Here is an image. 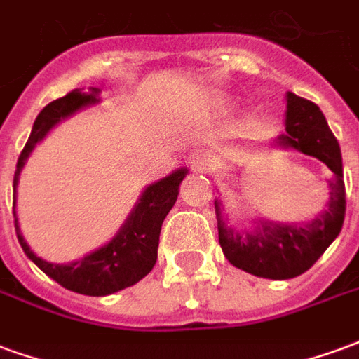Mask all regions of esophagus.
I'll list each match as a JSON object with an SVG mask.
<instances>
[{"instance_id":"34e87169","label":"esophagus","mask_w":359,"mask_h":359,"mask_svg":"<svg viewBox=\"0 0 359 359\" xmlns=\"http://www.w3.org/2000/svg\"><path fill=\"white\" fill-rule=\"evenodd\" d=\"M188 163L192 167V171L205 172L210 171L211 165H213V156H210L205 149H194L188 157Z\"/></svg>"}]
</instances>
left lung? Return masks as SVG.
I'll use <instances>...</instances> for the list:
<instances>
[{
    "label": "left lung",
    "mask_w": 359,
    "mask_h": 359,
    "mask_svg": "<svg viewBox=\"0 0 359 359\" xmlns=\"http://www.w3.org/2000/svg\"><path fill=\"white\" fill-rule=\"evenodd\" d=\"M277 144L317 157L334 172V179L329 180L331 198L327 210L308 225L262 221L254 233L238 234L226 229L215 203L219 244L226 259L238 269L256 277L292 278L306 273L339 236L346 213V188L339 140L313 102L292 92L286 94V133L278 136Z\"/></svg>",
    "instance_id": "obj_1"
}]
</instances>
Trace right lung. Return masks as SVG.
Masks as SVG:
<instances>
[{"label":"right lung","instance_id":"obj_1","mask_svg":"<svg viewBox=\"0 0 359 359\" xmlns=\"http://www.w3.org/2000/svg\"><path fill=\"white\" fill-rule=\"evenodd\" d=\"M97 92H100L97 88H92L90 92L73 90L55 102L48 103L38 113L27 146L22 148L19 161H17V171H15V179H13V210H15L19 175L30 151L46 134L50 133L51 126L57 125L61 118L73 115L74 111L86 107L90 103L97 102V97H95ZM187 172V169H179L156 184H149L142 192L140 202L136 203V208L128 215L125 225L121 226L117 236L109 244H105L74 264H50V262L36 256L22 238L17 219H15L17 238H19L25 254L48 277L53 278L61 286H65L67 290L86 294V296H105V294L123 290L126 286L136 285L140 278L146 277L149 271L154 269L157 262V246H159V233H161L163 219L167 217V213L177 202L179 187ZM13 215H15V211H13Z\"/></svg>","mask_w":359,"mask_h":359}]
</instances>
